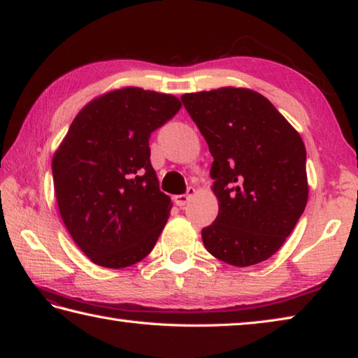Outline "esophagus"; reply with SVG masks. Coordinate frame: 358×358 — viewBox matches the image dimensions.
I'll list each match as a JSON object with an SVG mask.
<instances>
[{
	"label": "esophagus",
	"instance_id": "1",
	"mask_svg": "<svg viewBox=\"0 0 358 358\" xmlns=\"http://www.w3.org/2000/svg\"><path fill=\"white\" fill-rule=\"evenodd\" d=\"M194 194H196V187L189 186V187H187L186 194H180V196H175L173 202H175V205H178V207H185V205L191 201V197L194 196Z\"/></svg>",
	"mask_w": 358,
	"mask_h": 358
}]
</instances>
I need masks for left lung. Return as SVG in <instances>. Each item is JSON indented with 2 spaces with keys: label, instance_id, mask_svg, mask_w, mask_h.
Masks as SVG:
<instances>
[{
  "label": "left lung",
  "instance_id": "left-lung-1",
  "mask_svg": "<svg viewBox=\"0 0 358 358\" xmlns=\"http://www.w3.org/2000/svg\"><path fill=\"white\" fill-rule=\"evenodd\" d=\"M181 101L213 156L220 211L202 230L207 251L250 266L280 250L308 202L306 150L271 102L250 88L187 93Z\"/></svg>",
  "mask_w": 358,
  "mask_h": 358
}]
</instances>
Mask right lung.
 <instances>
[{"instance_id":"add662e5","label":"right lung","mask_w":358,"mask_h":358,"mask_svg":"<svg viewBox=\"0 0 358 358\" xmlns=\"http://www.w3.org/2000/svg\"><path fill=\"white\" fill-rule=\"evenodd\" d=\"M172 94L126 87L88 102L52 159L59 215L85 256L106 268L147 257L171 215L148 138L180 110Z\"/></svg>"}]
</instances>
